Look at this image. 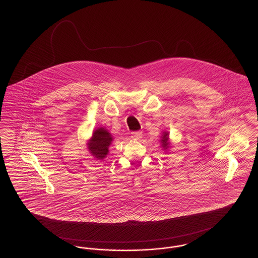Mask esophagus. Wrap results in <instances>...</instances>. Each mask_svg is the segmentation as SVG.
Listing matches in <instances>:
<instances>
[{"instance_id": "1", "label": "esophagus", "mask_w": 258, "mask_h": 258, "mask_svg": "<svg viewBox=\"0 0 258 258\" xmlns=\"http://www.w3.org/2000/svg\"><path fill=\"white\" fill-rule=\"evenodd\" d=\"M132 138H134L135 140H139L142 138V133L141 132H134L132 133Z\"/></svg>"}]
</instances>
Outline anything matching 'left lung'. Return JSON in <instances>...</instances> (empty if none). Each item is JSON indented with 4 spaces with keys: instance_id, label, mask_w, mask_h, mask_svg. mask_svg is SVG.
Instances as JSON below:
<instances>
[{
    "instance_id": "obj_1",
    "label": "left lung",
    "mask_w": 258,
    "mask_h": 258,
    "mask_svg": "<svg viewBox=\"0 0 258 258\" xmlns=\"http://www.w3.org/2000/svg\"><path fill=\"white\" fill-rule=\"evenodd\" d=\"M160 146L163 150H168L170 147V142H169V133L168 132H162V135L160 136Z\"/></svg>"
}]
</instances>
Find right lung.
<instances>
[{"instance_id":"add662e5","label":"right lung","mask_w":258,"mask_h":258,"mask_svg":"<svg viewBox=\"0 0 258 258\" xmlns=\"http://www.w3.org/2000/svg\"><path fill=\"white\" fill-rule=\"evenodd\" d=\"M113 142V136L103 126H99L93 132L88 140L87 148L90 154L98 160H103L109 153V147Z\"/></svg>"}]
</instances>
